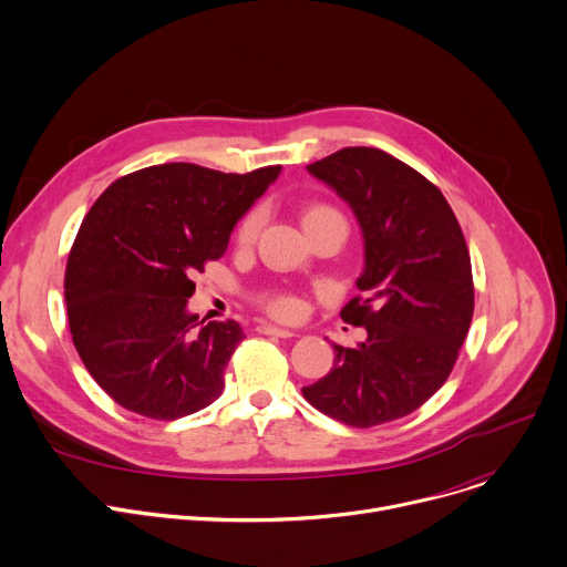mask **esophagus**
<instances>
[{
  "instance_id": "obj_1",
  "label": "esophagus",
  "mask_w": 567,
  "mask_h": 567,
  "mask_svg": "<svg viewBox=\"0 0 567 567\" xmlns=\"http://www.w3.org/2000/svg\"><path fill=\"white\" fill-rule=\"evenodd\" d=\"M259 333L264 336H277V338H295L297 333L295 331H288V329H279V327H272V324H259L257 327Z\"/></svg>"
}]
</instances>
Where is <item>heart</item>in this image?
Returning <instances> with one entry per match:
<instances>
[{
    "mask_svg": "<svg viewBox=\"0 0 567 567\" xmlns=\"http://www.w3.org/2000/svg\"><path fill=\"white\" fill-rule=\"evenodd\" d=\"M329 212H333V209H331V207H324V205H308V207L303 209V225H308L310 220H316V218H320L322 214H329ZM259 225H261L259 212H249V214L240 220V225H238V229H236V240H238V245H249L251 240H255V238H257V231H259ZM259 303L270 312L272 318H277V320H297V318L301 316V310H303L301 299H299L297 295H292V292H286V290H270V292H264V295L259 297Z\"/></svg>",
    "mask_w": 567,
    "mask_h": 567,
    "instance_id": "b5f03b06",
    "label": "heart"
}]
</instances>
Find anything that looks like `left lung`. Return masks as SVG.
I'll list each match as a JSON object with an SVG mask.
<instances>
[{
  "label": "left lung",
  "instance_id": "left-lung-1",
  "mask_svg": "<svg viewBox=\"0 0 567 567\" xmlns=\"http://www.w3.org/2000/svg\"><path fill=\"white\" fill-rule=\"evenodd\" d=\"M308 173L353 209L364 238L360 292L340 316L364 327L355 349L333 344V369L303 399L353 427L421 408L451 375L473 320V272L444 194L385 151L351 146Z\"/></svg>",
  "mask_w": 567,
  "mask_h": 567
}]
</instances>
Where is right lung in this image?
<instances>
[{
	"label": "right lung",
	"mask_w": 567,
	"mask_h": 567,
	"mask_svg": "<svg viewBox=\"0 0 567 567\" xmlns=\"http://www.w3.org/2000/svg\"><path fill=\"white\" fill-rule=\"evenodd\" d=\"M279 173L157 164L118 177L92 205L68 259L65 301L74 347L114 403L173 421L223 394L245 336L234 320L200 327L186 312L192 277L225 255L234 225Z\"/></svg>",
	"instance_id": "obj_1"
}]
</instances>
